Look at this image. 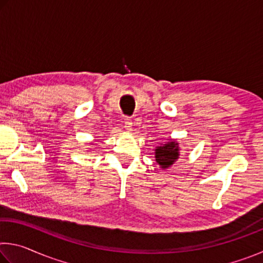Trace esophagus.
I'll use <instances>...</instances> for the list:
<instances>
[{
	"instance_id": "34e87169",
	"label": "esophagus",
	"mask_w": 263,
	"mask_h": 263,
	"mask_svg": "<svg viewBox=\"0 0 263 263\" xmlns=\"http://www.w3.org/2000/svg\"><path fill=\"white\" fill-rule=\"evenodd\" d=\"M125 128H126V131L127 132H131L133 128H132V126H133V123H132V119H130V118H125Z\"/></svg>"
}]
</instances>
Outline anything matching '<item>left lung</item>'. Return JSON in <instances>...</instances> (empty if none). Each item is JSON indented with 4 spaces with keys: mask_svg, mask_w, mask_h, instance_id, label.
Masks as SVG:
<instances>
[{
    "mask_svg": "<svg viewBox=\"0 0 263 263\" xmlns=\"http://www.w3.org/2000/svg\"><path fill=\"white\" fill-rule=\"evenodd\" d=\"M179 141L174 139H169L164 144L159 145L155 147L154 158L155 161L158 162L160 168L167 169L174 164L177 159L180 158V147Z\"/></svg>",
    "mask_w": 263,
    "mask_h": 263,
    "instance_id": "8db88e82",
    "label": "left lung"
}]
</instances>
